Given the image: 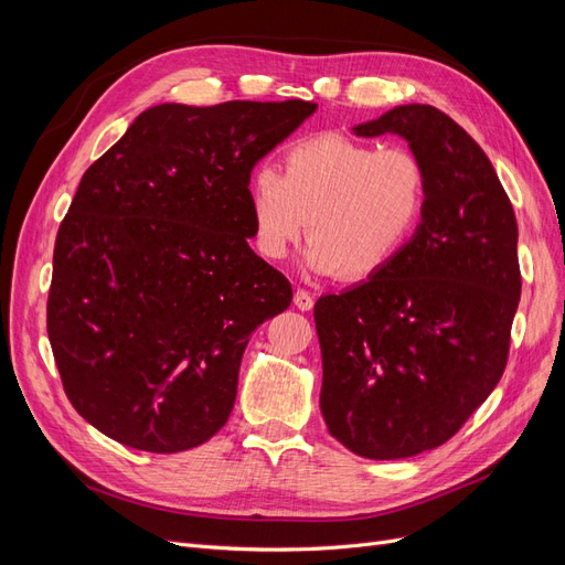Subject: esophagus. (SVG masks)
<instances>
[{"label": "esophagus", "mask_w": 565, "mask_h": 565, "mask_svg": "<svg viewBox=\"0 0 565 565\" xmlns=\"http://www.w3.org/2000/svg\"><path fill=\"white\" fill-rule=\"evenodd\" d=\"M313 303H316V299H313V295L311 292H306V289H297L295 292V306L299 311H311L313 309Z\"/></svg>", "instance_id": "obj_1"}]
</instances>
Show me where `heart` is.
Instances as JSON below:
<instances>
[{"mask_svg":"<svg viewBox=\"0 0 565 565\" xmlns=\"http://www.w3.org/2000/svg\"><path fill=\"white\" fill-rule=\"evenodd\" d=\"M429 202V172L413 150L382 148L322 131L289 143L282 174L262 164L249 177L254 243L280 262L311 237L306 266L347 280L377 276L413 241Z\"/></svg>","mask_w":565,"mask_h":565,"instance_id":"heart-1","label":"heart"}]
</instances>
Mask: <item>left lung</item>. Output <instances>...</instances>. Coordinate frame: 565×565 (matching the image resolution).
Masks as SVG:
<instances>
[{
  "label": "left lung",
  "mask_w": 565,
  "mask_h": 565,
  "mask_svg": "<svg viewBox=\"0 0 565 565\" xmlns=\"http://www.w3.org/2000/svg\"><path fill=\"white\" fill-rule=\"evenodd\" d=\"M353 131L403 136L429 172V202L384 270L316 301L320 413L351 452L403 459L450 440L502 377L519 226L488 156L446 113L398 106Z\"/></svg>",
  "instance_id": "8db88e82"
}]
</instances>
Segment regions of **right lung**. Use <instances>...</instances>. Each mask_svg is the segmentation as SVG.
Returning a JSON list of instances; mask_svg holds the SVG:
<instances>
[{
    "instance_id": "1",
    "label": "right lung",
    "mask_w": 565,
    "mask_h": 565,
    "mask_svg": "<svg viewBox=\"0 0 565 565\" xmlns=\"http://www.w3.org/2000/svg\"><path fill=\"white\" fill-rule=\"evenodd\" d=\"M316 108L152 106L84 172L46 332L65 396L100 434L169 455L226 424L252 332L292 301L249 247V177Z\"/></svg>"
}]
</instances>
